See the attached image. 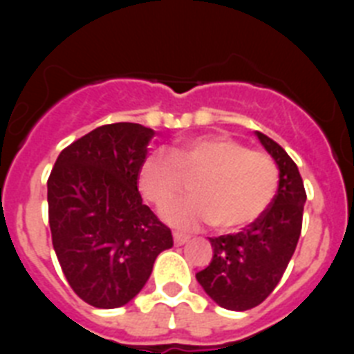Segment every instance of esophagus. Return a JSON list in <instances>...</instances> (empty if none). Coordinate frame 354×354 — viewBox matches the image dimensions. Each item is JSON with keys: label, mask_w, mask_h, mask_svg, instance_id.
<instances>
[{"label": "esophagus", "mask_w": 354, "mask_h": 354, "mask_svg": "<svg viewBox=\"0 0 354 354\" xmlns=\"http://www.w3.org/2000/svg\"><path fill=\"white\" fill-rule=\"evenodd\" d=\"M187 239H189V236H186V234L174 232V243L177 246H180V245H184V243H187Z\"/></svg>", "instance_id": "1"}]
</instances>
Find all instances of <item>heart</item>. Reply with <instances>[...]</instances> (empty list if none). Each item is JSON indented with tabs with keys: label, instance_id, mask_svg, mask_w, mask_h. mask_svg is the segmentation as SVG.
Listing matches in <instances>:
<instances>
[{
	"label": "heart",
	"instance_id": "obj_1",
	"mask_svg": "<svg viewBox=\"0 0 354 354\" xmlns=\"http://www.w3.org/2000/svg\"><path fill=\"white\" fill-rule=\"evenodd\" d=\"M195 175V195L161 209V218L175 228L212 223L237 230L257 221L273 202L278 168L259 150L220 134L186 140L171 152H150L140 168V189L152 204L162 205L179 195L184 175Z\"/></svg>",
	"mask_w": 354,
	"mask_h": 354
}]
</instances>
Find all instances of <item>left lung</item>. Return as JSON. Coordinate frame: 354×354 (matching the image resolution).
<instances>
[{
	"label": "left lung",
	"instance_id": "1",
	"mask_svg": "<svg viewBox=\"0 0 354 354\" xmlns=\"http://www.w3.org/2000/svg\"><path fill=\"white\" fill-rule=\"evenodd\" d=\"M278 167V192L268 211L239 234L209 237L212 261L196 273L209 298L227 310L245 312L261 305L292 257L301 234L305 186L296 162L286 150L255 131Z\"/></svg>",
	"mask_w": 354,
	"mask_h": 354
}]
</instances>
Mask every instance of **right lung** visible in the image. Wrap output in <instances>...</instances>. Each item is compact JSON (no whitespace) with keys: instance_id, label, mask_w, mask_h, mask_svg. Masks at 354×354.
Instances as JSON below:
<instances>
[{"instance_id":"1","label":"right lung","mask_w":354,"mask_h":354,"mask_svg":"<svg viewBox=\"0 0 354 354\" xmlns=\"http://www.w3.org/2000/svg\"><path fill=\"white\" fill-rule=\"evenodd\" d=\"M154 134L131 122L97 127L62 150L49 175L53 248L68 286L95 308L129 303L174 246L138 192Z\"/></svg>"}]
</instances>
